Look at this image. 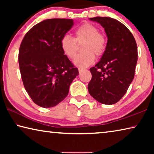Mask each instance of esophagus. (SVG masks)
I'll list each match as a JSON object with an SVG mask.
<instances>
[{"mask_svg":"<svg viewBox=\"0 0 154 154\" xmlns=\"http://www.w3.org/2000/svg\"><path fill=\"white\" fill-rule=\"evenodd\" d=\"M85 69H83V68H79V73H81V72H82V71H85Z\"/></svg>","mask_w":154,"mask_h":154,"instance_id":"1","label":"esophagus"}]
</instances>
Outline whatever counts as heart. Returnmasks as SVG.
<instances>
[{"mask_svg":"<svg viewBox=\"0 0 154 154\" xmlns=\"http://www.w3.org/2000/svg\"><path fill=\"white\" fill-rule=\"evenodd\" d=\"M84 42L82 49L83 53L77 55L74 59L75 65L85 68L89 66L95 60V55L102 56L106 46V39L98 28L90 23L83 24L75 30V38L64 35L60 40V47L68 58H73L77 51V43Z\"/></svg>","mask_w":154,"mask_h":154,"instance_id":"b5f03b06","label":"heart"}]
</instances>
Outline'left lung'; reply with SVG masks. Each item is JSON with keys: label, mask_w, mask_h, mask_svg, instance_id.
<instances>
[{"label": "left lung", "mask_w": 154, "mask_h": 154, "mask_svg": "<svg viewBox=\"0 0 154 154\" xmlns=\"http://www.w3.org/2000/svg\"><path fill=\"white\" fill-rule=\"evenodd\" d=\"M90 20L102 26L108 40L100 60L90 69L92 79L88 92L99 103L113 105L123 97L134 79L138 59L136 41L116 19L95 17Z\"/></svg>", "instance_id": "8db88e82"}]
</instances>
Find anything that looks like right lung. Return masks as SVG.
<instances>
[{"label":"right lung","mask_w":154,"mask_h":154,"mask_svg":"<svg viewBox=\"0 0 154 154\" xmlns=\"http://www.w3.org/2000/svg\"><path fill=\"white\" fill-rule=\"evenodd\" d=\"M73 20L49 19L30 28L20 45L18 60L24 86L33 102L53 107L66 97L79 74L64 55L60 40Z\"/></svg>","instance_id":"add662e5"}]
</instances>
